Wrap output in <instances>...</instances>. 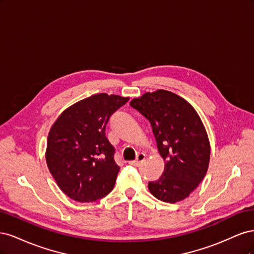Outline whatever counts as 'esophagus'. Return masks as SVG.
Returning <instances> with one entry per match:
<instances>
[{
    "instance_id": "obj_1",
    "label": "esophagus",
    "mask_w": 254,
    "mask_h": 254,
    "mask_svg": "<svg viewBox=\"0 0 254 254\" xmlns=\"http://www.w3.org/2000/svg\"><path fill=\"white\" fill-rule=\"evenodd\" d=\"M144 159H145V155H144L143 152H141V153H139V155L136 156L135 160L130 161L129 164H130V165H133V166H136V165H139L141 162H143Z\"/></svg>"
}]
</instances>
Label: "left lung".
<instances>
[{"label": "left lung", "mask_w": 254, "mask_h": 254, "mask_svg": "<svg viewBox=\"0 0 254 254\" xmlns=\"http://www.w3.org/2000/svg\"><path fill=\"white\" fill-rule=\"evenodd\" d=\"M130 106L149 121L165 162L162 176L148 183L149 191L164 202L183 200L202 181L210 162V141L198 113L166 90L133 98Z\"/></svg>", "instance_id": "1"}]
</instances>
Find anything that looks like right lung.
Instances as JSON below:
<instances>
[{"instance_id":"1","label":"right lung","mask_w":254,"mask_h":254,"mask_svg":"<svg viewBox=\"0 0 254 254\" xmlns=\"http://www.w3.org/2000/svg\"><path fill=\"white\" fill-rule=\"evenodd\" d=\"M128 101L94 94L68 107L53 124L45 159L58 187L73 200L96 201L113 190L120 166L105 129L111 115Z\"/></svg>"}]
</instances>
